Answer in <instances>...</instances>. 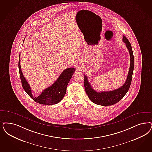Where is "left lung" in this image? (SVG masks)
Wrapping results in <instances>:
<instances>
[{
    "mask_svg": "<svg viewBox=\"0 0 152 152\" xmlns=\"http://www.w3.org/2000/svg\"><path fill=\"white\" fill-rule=\"evenodd\" d=\"M123 42L125 43L126 46L130 53V65L126 82L121 87L112 91L97 92L92 88L91 85L89 83L87 76L86 75L84 76V86L86 93L90 100L96 104L100 105L115 104L118 103L125 95L130 88L134 71V59L131 44L125 36H123Z\"/></svg>",
    "mask_w": 152,
    "mask_h": 152,
    "instance_id": "obj_1",
    "label": "left lung"
}]
</instances>
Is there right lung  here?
<instances>
[{"label":"right lung","instance_id":"1","mask_svg":"<svg viewBox=\"0 0 152 152\" xmlns=\"http://www.w3.org/2000/svg\"><path fill=\"white\" fill-rule=\"evenodd\" d=\"M24 42V40H23ZM20 54L19 56L18 69L22 85L27 94L37 103L44 105H53L57 104L63 99L66 94L67 86L71 79L75 68L73 67L64 69L59 76L56 81L50 86L44 90L42 94L38 96L32 94L31 89L21 71L20 65Z\"/></svg>","mask_w":152,"mask_h":152}]
</instances>
